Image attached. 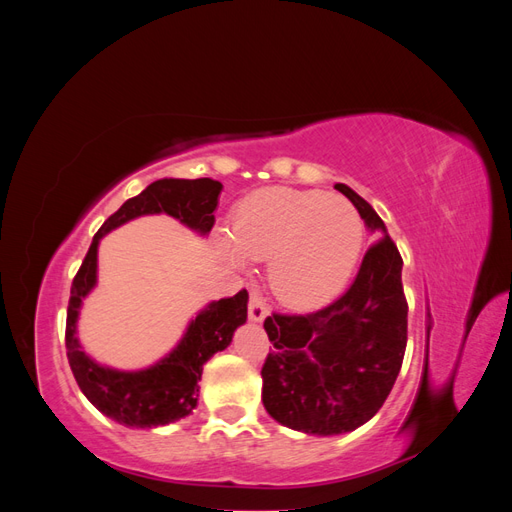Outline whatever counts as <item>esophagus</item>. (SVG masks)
Returning <instances> with one entry per match:
<instances>
[{
	"instance_id": "obj_1",
	"label": "esophagus",
	"mask_w": 512,
	"mask_h": 512,
	"mask_svg": "<svg viewBox=\"0 0 512 512\" xmlns=\"http://www.w3.org/2000/svg\"><path fill=\"white\" fill-rule=\"evenodd\" d=\"M247 314H250V320H254V322L265 320L269 314L267 303H265V299H262V294L258 290L250 292V305H247Z\"/></svg>"
}]
</instances>
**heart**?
<instances>
[{
  "label": "heart",
  "mask_w": 512,
  "mask_h": 512,
  "mask_svg": "<svg viewBox=\"0 0 512 512\" xmlns=\"http://www.w3.org/2000/svg\"><path fill=\"white\" fill-rule=\"evenodd\" d=\"M226 254L269 260L267 280L286 305H318L346 286L361 258L365 224L344 196L320 190L267 188L232 213Z\"/></svg>",
  "instance_id": "1"
}]
</instances>
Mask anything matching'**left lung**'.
<instances>
[{
  "instance_id": "1",
  "label": "left lung",
  "mask_w": 512,
  "mask_h": 512,
  "mask_svg": "<svg viewBox=\"0 0 512 512\" xmlns=\"http://www.w3.org/2000/svg\"><path fill=\"white\" fill-rule=\"evenodd\" d=\"M365 224L382 232L367 247L352 286L316 312L265 320L269 354L262 365V404L290 429L335 436L367 423L389 397L408 342V301L401 254L380 215L344 183Z\"/></svg>"
}]
</instances>
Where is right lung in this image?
<instances>
[{"mask_svg": "<svg viewBox=\"0 0 512 512\" xmlns=\"http://www.w3.org/2000/svg\"><path fill=\"white\" fill-rule=\"evenodd\" d=\"M222 183L213 179H160L126 200L94 235L81 269L76 271L66 318V352L83 395L102 414L128 427H158L188 416L198 401V380L211 356L232 342L247 318V290L207 305L188 327L181 344L166 359L143 371H115L94 363L76 342V318L85 294L96 284L98 243L108 230L138 215L168 213L198 232L213 228Z\"/></svg>", "mask_w": 512, "mask_h": 512, "instance_id": "1", "label": "right lung"}]
</instances>
